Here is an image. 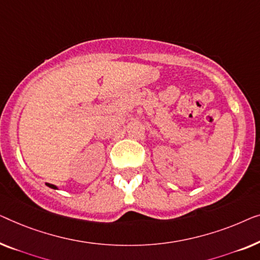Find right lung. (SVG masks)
<instances>
[{
  "label": "right lung",
  "instance_id": "add662e5",
  "mask_svg": "<svg viewBox=\"0 0 260 260\" xmlns=\"http://www.w3.org/2000/svg\"><path fill=\"white\" fill-rule=\"evenodd\" d=\"M46 185L48 186V187H50V188H53V189H58L57 188V186H55V185H53V184H48V182H46Z\"/></svg>",
  "mask_w": 260,
  "mask_h": 260
}]
</instances>
